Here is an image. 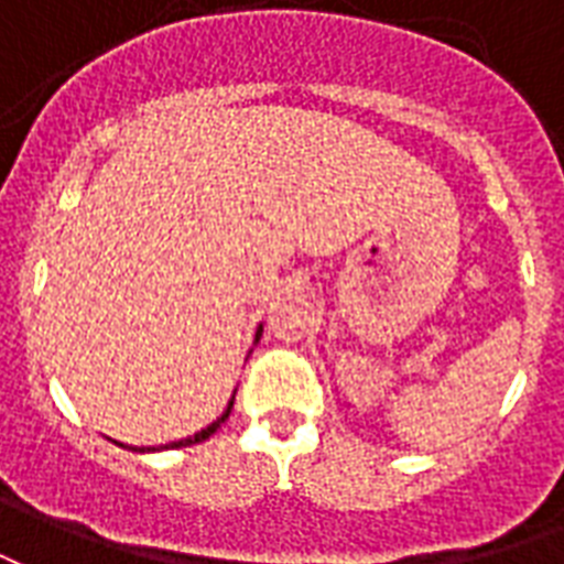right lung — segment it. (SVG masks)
Listing matches in <instances>:
<instances>
[{
    "label": "right lung",
    "mask_w": 564,
    "mask_h": 564,
    "mask_svg": "<svg viewBox=\"0 0 564 564\" xmlns=\"http://www.w3.org/2000/svg\"><path fill=\"white\" fill-rule=\"evenodd\" d=\"M258 336H261V333H258ZM258 336H256V341H258ZM231 404H235V398H231ZM231 404H228V410H226V413H223V416L217 419V422H210V425H207L205 431H198L196 437L177 440V443H172V448H177V446H189V443H202V440H207V437H210V434H214V431H217V427L223 425V422H226V419H228V413H231Z\"/></svg>",
    "instance_id": "obj_1"
}]
</instances>
